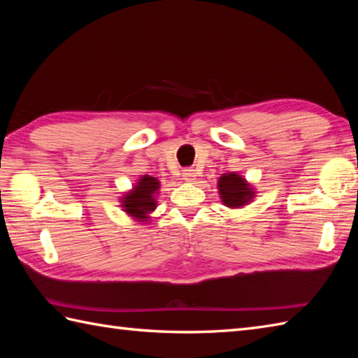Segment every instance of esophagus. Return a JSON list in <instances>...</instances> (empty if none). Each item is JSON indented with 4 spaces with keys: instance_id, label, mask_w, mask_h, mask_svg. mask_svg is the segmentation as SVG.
Returning <instances> with one entry per match:
<instances>
[{
    "instance_id": "esophagus-1",
    "label": "esophagus",
    "mask_w": 358,
    "mask_h": 358,
    "mask_svg": "<svg viewBox=\"0 0 358 358\" xmlns=\"http://www.w3.org/2000/svg\"><path fill=\"white\" fill-rule=\"evenodd\" d=\"M196 177V172L194 169H185L183 171V180L187 181V183H194Z\"/></svg>"
}]
</instances>
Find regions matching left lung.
<instances>
[{"mask_svg": "<svg viewBox=\"0 0 358 358\" xmlns=\"http://www.w3.org/2000/svg\"><path fill=\"white\" fill-rule=\"evenodd\" d=\"M218 195L222 203L229 209H240L252 203L255 196V189L249 181L237 172L222 173L217 181Z\"/></svg>", "mask_w": 358, "mask_h": 358, "instance_id": "left-lung-1", "label": "left lung"}]
</instances>
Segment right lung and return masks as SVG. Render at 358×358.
<instances>
[{
  "mask_svg": "<svg viewBox=\"0 0 358 358\" xmlns=\"http://www.w3.org/2000/svg\"><path fill=\"white\" fill-rule=\"evenodd\" d=\"M159 191V180L150 175H141L134 183L131 191L120 196L121 210L131 217L134 222L146 224L150 214L157 209V196Z\"/></svg>",
  "mask_w": 358,
  "mask_h": 358,
  "instance_id": "add662e5",
  "label": "right lung"
}]
</instances>
